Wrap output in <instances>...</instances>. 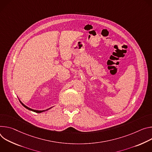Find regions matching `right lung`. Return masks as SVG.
I'll use <instances>...</instances> for the list:
<instances>
[{"label":"right lung","mask_w":152,"mask_h":152,"mask_svg":"<svg viewBox=\"0 0 152 152\" xmlns=\"http://www.w3.org/2000/svg\"><path fill=\"white\" fill-rule=\"evenodd\" d=\"M20 102L21 103V104L25 107V108H26L27 109H28V110H31V111H33V112H36V113H42V112H44V111H46V110H48V109H50V108H49V109H47V110H34V109H30V108H29V107H28L27 106H26L25 105H24L20 101Z\"/></svg>","instance_id":"1"}]
</instances>
